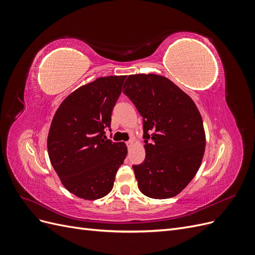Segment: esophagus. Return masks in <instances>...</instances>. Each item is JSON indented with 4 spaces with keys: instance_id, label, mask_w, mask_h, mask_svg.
Here are the masks:
<instances>
[{
    "instance_id": "34e87169",
    "label": "esophagus",
    "mask_w": 255,
    "mask_h": 255,
    "mask_svg": "<svg viewBox=\"0 0 255 255\" xmlns=\"http://www.w3.org/2000/svg\"><path fill=\"white\" fill-rule=\"evenodd\" d=\"M133 143H134V141H133V140H132V139H129V140H128V141H127V145H128V148H129V146H130V145H132V144H133Z\"/></svg>"
}]
</instances>
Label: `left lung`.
<instances>
[{"instance_id": "obj_1", "label": "left lung", "mask_w": 255, "mask_h": 255, "mask_svg": "<svg viewBox=\"0 0 255 255\" xmlns=\"http://www.w3.org/2000/svg\"><path fill=\"white\" fill-rule=\"evenodd\" d=\"M123 89L143 121L145 158L133 166L138 188L149 198H172L201 165L205 150L201 115L191 98L165 76L128 75Z\"/></svg>"}]
</instances>
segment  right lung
I'll return each instance as SVG.
<instances>
[{"instance_id":"1","label":"right lung","mask_w":255,"mask_h":255,"mask_svg":"<svg viewBox=\"0 0 255 255\" xmlns=\"http://www.w3.org/2000/svg\"><path fill=\"white\" fill-rule=\"evenodd\" d=\"M126 78L105 76L84 85L69 95L54 115L49 157L66 189L76 197L96 200L109 194L127 156L125 142L105 136Z\"/></svg>"}]
</instances>
